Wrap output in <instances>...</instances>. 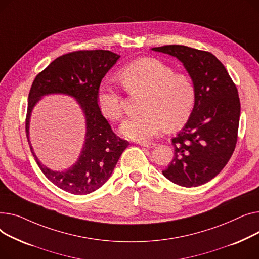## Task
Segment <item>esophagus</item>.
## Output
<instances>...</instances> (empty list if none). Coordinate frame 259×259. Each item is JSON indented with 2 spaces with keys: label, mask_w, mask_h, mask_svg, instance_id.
I'll use <instances>...</instances> for the list:
<instances>
[{
  "label": "esophagus",
  "mask_w": 259,
  "mask_h": 259,
  "mask_svg": "<svg viewBox=\"0 0 259 259\" xmlns=\"http://www.w3.org/2000/svg\"><path fill=\"white\" fill-rule=\"evenodd\" d=\"M138 144L143 147H146V148H153L156 146V144L153 142H138Z\"/></svg>",
  "instance_id": "1"
}]
</instances>
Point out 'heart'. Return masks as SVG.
I'll use <instances>...</instances> for the list:
<instances>
[{
    "mask_svg": "<svg viewBox=\"0 0 259 259\" xmlns=\"http://www.w3.org/2000/svg\"><path fill=\"white\" fill-rule=\"evenodd\" d=\"M119 78L131 94L145 93L140 105L141 114L123 121L120 132L133 140H148L166 127L177 130L189 119L194 102L195 88L184 74L153 57H143L128 64L119 73ZM97 105L101 114L116 121L122 117L124 96L109 81H102L97 90Z\"/></svg>",
    "mask_w": 259,
    "mask_h": 259,
    "instance_id": "obj_1",
    "label": "heart"
}]
</instances>
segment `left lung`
Instances as JSON below:
<instances>
[{
    "label": "left lung",
    "instance_id": "1",
    "mask_svg": "<svg viewBox=\"0 0 259 259\" xmlns=\"http://www.w3.org/2000/svg\"><path fill=\"white\" fill-rule=\"evenodd\" d=\"M151 50L178 58L195 88L192 113L172 138L175 157L162 174L183 187L203 185L222 171L235 149L240 115L237 89L210 52L181 45Z\"/></svg>",
    "mask_w": 259,
    "mask_h": 259
}]
</instances>
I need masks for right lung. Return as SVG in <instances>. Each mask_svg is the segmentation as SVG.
Segmentation results:
<instances>
[{
    "label": "right lung",
    "instance_id": "1",
    "mask_svg": "<svg viewBox=\"0 0 259 259\" xmlns=\"http://www.w3.org/2000/svg\"><path fill=\"white\" fill-rule=\"evenodd\" d=\"M119 58L120 55L108 50H84L65 54L37 74L30 89L26 118L30 149L46 178L58 188L72 194H89L100 188L110 179L120 156L130 144L112 131L96 101L102 78ZM51 94L73 97L80 104L86 119V137L81 155L64 172L52 171L44 165L28 140L33 108L41 97Z\"/></svg>",
    "mask_w": 259,
    "mask_h": 259
}]
</instances>
